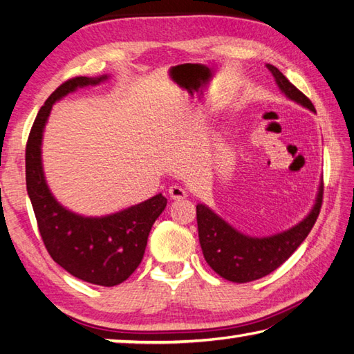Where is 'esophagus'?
<instances>
[{"instance_id": "34e87169", "label": "esophagus", "mask_w": 354, "mask_h": 354, "mask_svg": "<svg viewBox=\"0 0 354 354\" xmlns=\"http://www.w3.org/2000/svg\"><path fill=\"white\" fill-rule=\"evenodd\" d=\"M169 197H171L172 200H182V198L188 197V192H186V191L182 188V186L174 185V186H171V188H169Z\"/></svg>"}]
</instances>
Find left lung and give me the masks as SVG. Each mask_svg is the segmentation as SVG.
Listing matches in <instances>:
<instances>
[{
    "mask_svg": "<svg viewBox=\"0 0 354 354\" xmlns=\"http://www.w3.org/2000/svg\"><path fill=\"white\" fill-rule=\"evenodd\" d=\"M266 68L274 77L279 91L286 98L316 114L315 106L310 100L295 84L290 83V80L281 71L272 64H266ZM322 194L324 183L321 178L315 205L308 214L291 228L266 237L243 234L216 214L209 206L198 203L196 206L198 240L205 260L220 277L230 282L245 283L265 277L279 268L310 234L321 211Z\"/></svg>",
    "mask_w": 354,
    "mask_h": 354,
    "instance_id": "left-lung-1",
    "label": "left lung"
}]
</instances>
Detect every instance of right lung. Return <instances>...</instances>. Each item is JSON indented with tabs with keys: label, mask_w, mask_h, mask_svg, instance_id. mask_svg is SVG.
<instances>
[{
	"label": "right lung",
	"mask_w": 354,
	"mask_h": 354,
	"mask_svg": "<svg viewBox=\"0 0 354 354\" xmlns=\"http://www.w3.org/2000/svg\"><path fill=\"white\" fill-rule=\"evenodd\" d=\"M108 78L109 75L77 77L53 91L39 109L26 146V186L50 257L73 277L102 286L122 283L137 270L152 225L168 200L157 194L108 216L77 214L59 203L49 189L41 146L52 106L80 88L97 86Z\"/></svg>",
	"instance_id": "add662e5"
}]
</instances>
